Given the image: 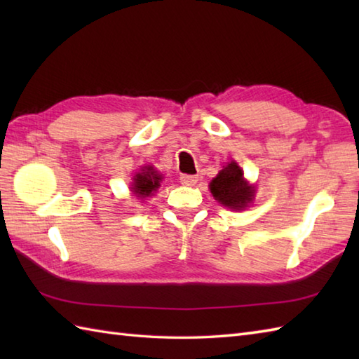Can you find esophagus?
Here are the masks:
<instances>
[{
    "mask_svg": "<svg viewBox=\"0 0 359 359\" xmlns=\"http://www.w3.org/2000/svg\"><path fill=\"white\" fill-rule=\"evenodd\" d=\"M197 175H191V174H182L180 175V182L187 187H194L197 184Z\"/></svg>",
    "mask_w": 359,
    "mask_h": 359,
    "instance_id": "1",
    "label": "esophagus"
}]
</instances>
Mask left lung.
I'll return each mask as SVG.
<instances>
[{
    "label": "left lung",
    "mask_w": 359,
    "mask_h": 359,
    "mask_svg": "<svg viewBox=\"0 0 359 359\" xmlns=\"http://www.w3.org/2000/svg\"><path fill=\"white\" fill-rule=\"evenodd\" d=\"M212 196L228 208L241 210L253 201L255 189L243 180V172L236 162L228 163L210 184Z\"/></svg>",
    "instance_id": "obj_1"
}]
</instances>
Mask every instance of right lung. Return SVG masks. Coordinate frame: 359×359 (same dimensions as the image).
Wrapping results in <instances>:
<instances>
[{"label": "right lung", "instance_id": "obj_1", "mask_svg": "<svg viewBox=\"0 0 359 359\" xmlns=\"http://www.w3.org/2000/svg\"><path fill=\"white\" fill-rule=\"evenodd\" d=\"M160 187V175H157L152 168H147L134 177L133 191L137 197H148Z\"/></svg>", "mask_w": 359, "mask_h": 359}]
</instances>
